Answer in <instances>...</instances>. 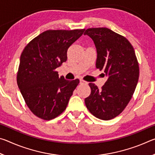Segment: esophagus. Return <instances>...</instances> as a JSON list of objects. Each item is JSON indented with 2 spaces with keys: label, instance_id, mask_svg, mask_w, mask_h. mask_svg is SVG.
I'll return each instance as SVG.
<instances>
[{
  "label": "esophagus",
  "instance_id": "1",
  "mask_svg": "<svg viewBox=\"0 0 155 155\" xmlns=\"http://www.w3.org/2000/svg\"><path fill=\"white\" fill-rule=\"evenodd\" d=\"M80 83L81 84H87V82H86L85 81H84L83 79H81L80 80Z\"/></svg>",
  "mask_w": 155,
  "mask_h": 155
}]
</instances>
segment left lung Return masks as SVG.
I'll return each mask as SVG.
<instances>
[{
    "label": "left lung",
    "instance_id": "left-lung-1",
    "mask_svg": "<svg viewBox=\"0 0 155 155\" xmlns=\"http://www.w3.org/2000/svg\"><path fill=\"white\" fill-rule=\"evenodd\" d=\"M95 44L96 66L107 80L99 90L89 83L91 94L85 99L89 111L103 120L120 115L129 103L138 82L140 69L134 48L124 37L107 28H90L84 33Z\"/></svg>",
    "mask_w": 155,
    "mask_h": 155
}]
</instances>
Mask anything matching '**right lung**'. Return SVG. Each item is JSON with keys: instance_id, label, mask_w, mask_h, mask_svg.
<instances>
[{"instance_id": "obj_1", "label": "right lung", "mask_w": 155, "mask_h": 155, "mask_svg": "<svg viewBox=\"0 0 155 155\" xmlns=\"http://www.w3.org/2000/svg\"><path fill=\"white\" fill-rule=\"evenodd\" d=\"M85 29L48 30L28 43L21 54L17 83L34 115L50 120L64 110L79 80L59 77L56 69L67 60L69 47Z\"/></svg>"}]
</instances>
